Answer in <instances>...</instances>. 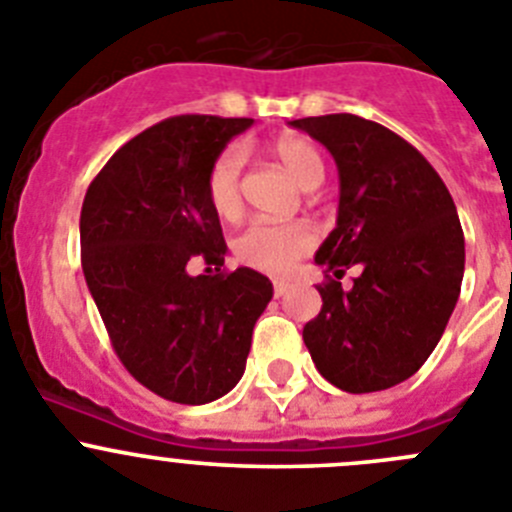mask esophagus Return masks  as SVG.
<instances>
[{
    "label": "esophagus",
    "instance_id": "1",
    "mask_svg": "<svg viewBox=\"0 0 512 512\" xmlns=\"http://www.w3.org/2000/svg\"><path fill=\"white\" fill-rule=\"evenodd\" d=\"M287 289H289V281H281V279L274 281V297H284Z\"/></svg>",
    "mask_w": 512,
    "mask_h": 512
}]
</instances>
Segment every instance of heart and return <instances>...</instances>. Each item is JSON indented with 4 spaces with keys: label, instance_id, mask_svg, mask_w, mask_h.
Segmentation results:
<instances>
[{
    "label": "heart",
    "instance_id": "heart-1",
    "mask_svg": "<svg viewBox=\"0 0 512 512\" xmlns=\"http://www.w3.org/2000/svg\"><path fill=\"white\" fill-rule=\"evenodd\" d=\"M271 152L287 167L289 175L304 187L314 190L325 177V162L320 149L307 137L281 134L274 139ZM243 164L246 154L241 147H225L210 164L205 177V198L213 213L223 220L238 218L243 208ZM317 243V233L307 223H266L256 220L233 241V251L241 264L264 274H287L299 259H304Z\"/></svg>",
    "mask_w": 512,
    "mask_h": 512
}]
</instances>
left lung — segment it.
I'll use <instances>...</instances> for the list:
<instances>
[{
    "label": "left lung",
    "mask_w": 512,
    "mask_h": 512,
    "mask_svg": "<svg viewBox=\"0 0 512 512\" xmlns=\"http://www.w3.org/2000/svg\"><path fill=\"white\" fill-rule=\"evenodd\" d=\"M292 126L325 144L340 175L337 225L314 256L327 274L322 309L304 325V345L340 391H386L426 363L454 312L464 276L457 208L424 154L386 126L353 114ZM348 268L361 276L342 290Z\"/></svg>",
    "instance_id": "left-lung-1"
}]
</instances>
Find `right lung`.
<instances>
[{"instance_id":"1","label":"right lung","mask_w":512,"mask_h":512,"mask_svg":"<svg viewBox=\"0 0 512 512\" xmlns=\"http://www.w3.org/2000/svg\"><path fill=\"white\" fill-rule=\"evenodd\" d=\"M251 124L200 114L159 121L103 164L83 200L88 292L124 368L167 401L200 406L231 391L274 294L259 271H220L228 246L205 198L213 159ZM190 260L216 274L190 277Z\"/></svg>"}]
</instances>
